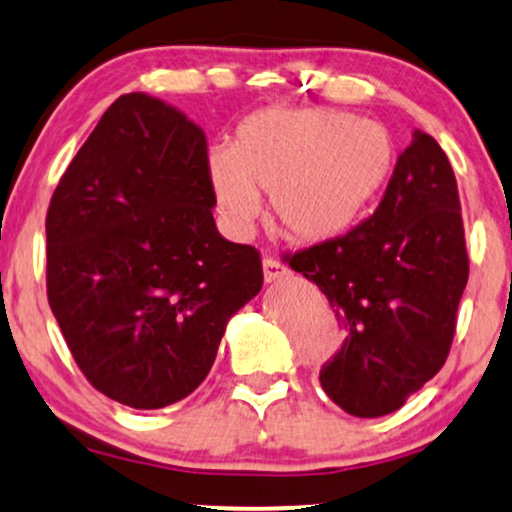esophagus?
Returning <instances> with one entry per match:
<instances>
[{
  "instance_id": "obj_1",
  "label": "esophagus",
  "mask_w": 512,
  "mask_h": 512,
  "mask_svg": "<svg viewBox=\"0 0 512 512\" xmlns=\"http://www.w3.org/2000/svg\"><path fill=\"white\" fill-rule=\"evenodd\" d=\"M287 273H289V268L285 266V263L277 261L275 256L263 258V277H266V282L280 280V277H285Z\"/></svg>"
}]
</instances>
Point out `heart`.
<instances>
[{"label": "heart", "mask_w": 512, "mask_h": 512, "mask_svg": "<svg viewBox=\"0 0 512 512\" xmlns=\"http://www.w3.org/2000/svg\"><path fill=\"white\" fill-rule=\"evenodd\" d=\"M382 123L337 109H268L239 125L230 149L211 154L213 189L230 230L249 232L270 194L285 237L318 242L356 223L394 168Z\"/></svg>", "instance_id": "obj_1"}]
</instances>
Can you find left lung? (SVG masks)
I'll return each mask as SVG.
<instances>
[{"mask_svg":"<svg viewBox=\"0 0 512 512\" xmlns=\"http://www.w3.org/2000/svg\"><path fill=\"white\" fill-rule=\"evenodd\" d=\"M285 261L318 285L346 332L320 368L325 394L356 418L399 410L449 358L470 275L449 156L415 132L370 218Z\"/></svg>","mask_w":512,"mask_h":512,"instance_id":"8db88e82","label":"left lung"}]
</instances>
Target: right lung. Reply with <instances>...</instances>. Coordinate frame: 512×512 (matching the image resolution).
I'll use <instances>...</instances> for the list:
<instances>
[{"label":"right lung","mask_w":512,"mask_h":512,"mask_svg":"<svg viewBox=\"0 0 512 512\" xmlns=\"http://www.w3.org/2000/svg\"><path fill=\"white\" fill-rule=\"evenodd\" d=\"M206 135L142 92L118 97L47 211V299L75 363L123 406L178 403L206 380L261 254L218 235Z\"/></svg>","instance_id":"right-lung-1"}]
</instances>
